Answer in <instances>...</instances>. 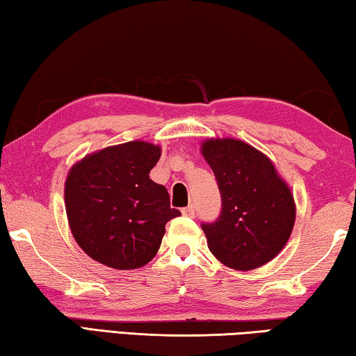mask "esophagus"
Instances as JSON below:
<instances>
[{
  "label": "esophagus",
  "mask_w": 356,
  "mask_h": 356,
  "mask_svg": "<svg viewBox=\"0 0 356 356\" xmlns=\"http://www.w3.org/2000/svg\"><path fill=\"white\" fill-rule=\"evenodd\" d=\"M182 213H184L185 216H190V218H193V216L196 215V212H195V206H188V207L182 209Z\"/></svg>",
  "instance_id": "34e87169"
}]
</instances>
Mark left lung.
<instances>
[{
  "instance_id": "1",
  "label": "left lung",
  "mask_w": 356,
  "mask_h": 356,
  "mask_svg": "<svg viewBox=\"0 0 356 356\" xmlns=\"http://www.w3.org/2000/svg\"><path fill=\"white\" fill-rule=\"evenodd\" d=\"M201 149L221 195L220 216L201 226L209 250L242 272L272 261L284 248L295 222L289 185L267 155L243 141L212 138Z\"/></svg>"
}]
</instances>
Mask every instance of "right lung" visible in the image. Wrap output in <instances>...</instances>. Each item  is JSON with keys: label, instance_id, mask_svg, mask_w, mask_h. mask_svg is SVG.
<instances>
[{"label": "right lung", "instance_id": "right-lung-1", "mask_svg": "<svg viewBox=\"0 0 356 356\" xmlns=\"http://www.w3.org/2000/svg\"><path fill=\"white\" fill-rule=\"evenodd\" d=\"M161 149L129 141L84 156L65 180V212L76 243L111 268L131 270L156 254L166 222L180 215L149 179Z\"/></svg>", "mask_w": 356, "mask_h": 356}]
</instances>
